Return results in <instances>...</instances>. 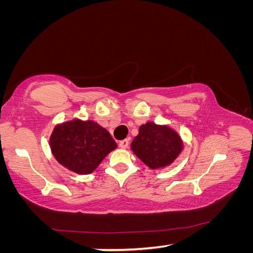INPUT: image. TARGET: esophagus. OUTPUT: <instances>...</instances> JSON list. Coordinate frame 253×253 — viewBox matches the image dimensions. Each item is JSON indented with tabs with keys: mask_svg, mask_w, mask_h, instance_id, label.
<instances>
[{
	"mask_svg": "<svg viewBox=\"0 0 253 253\" xmlns=\"http://www.w3.org/2000/svg\"><path fill=\"white\" fill-rule=\"evenodd\" d=\"M128 145H129V140H128V139H124V140H121V142H119V147L123 148V149L127 148Z\"/></svg>",
	"mask_w": 253,
	"mask_h": 253,
	"instance_id": "34e87169",
	"label": "esophagus"
}]
</instances>
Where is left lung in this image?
Masks as SVG:
<instances>
[{"label":"left lung","instance_id":"obj_1","mask_svg":"<svg viewBox=\"0 0 253 253\" xmlns=\"http://www.w3.org/2000/svg\"><path fill=\"white\" fill-rule=\"evenodd\" d=\"M131 151L151 169L169 166L184 148L181 136L168 125L147 122L139 127L130 145Z\"/></svg>","mask_w":253,"mask_h":253}]
</instances>
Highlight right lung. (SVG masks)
I'll use <instances>...</instances> for the list:
<instances>
[{"instance_id":"1","label":"right lung","mask_w":253,"mask_h":253,"mask_svg":"<svg viewBox=\"0 0 253 253\" xmlns=\"http://www.w3.org/2000/svg\"><path fill=\"white\" fill-rule=\"evenodd\" d=\"M49 144L59 164L80 175L92 173L117 147L108 130L99 124L78 118L58 124Z\"/></svg>"}]
</instances>
